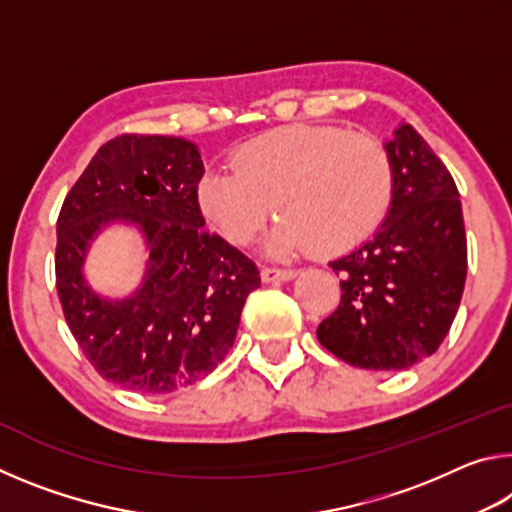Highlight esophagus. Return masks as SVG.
Wrapping results in <instances>:
<instances>
[{
  "instance_id": "esophagus-1",
  "label": "esophagus",
  "mask_w": 512,
  "mask_h": 512,
  "mask_svg": "<svg viewBox=\"0 0 512 512\" xmlns=\"http://www.w3.org/2000/svg\"><path fill=\"white\" fill-rule=\"evenodd\" d=\"M296 277L293 268H277V266H264L262 268V280L264 282H287Z\"/></svg>"
}]
</instances>
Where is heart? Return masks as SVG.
<instances>
[{
    "label": "heart",
    "instance_id": "1",
    "mask_svg": "<svg viewBox=\"0 0 512 512\" xmlns=\"http://www.w3.org/2000/svg\"><path fill=\"white\" fill-rule=\"evenodd\" d=\"M393 192L391 153L375 137L291 124L239 146L232 167L207 169L198 205L235 246L259 235L275 203L282 216L268 239L273 253H343L379 228Z\"/></svg>",
    "mask_w": 512,
    "mask_h": 512
}]
</instances>
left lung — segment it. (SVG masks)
<instances>
[{
	"mask_svg": "<svg viewBox=\"0 0 512 512\" xmlns=\"http://www.w3.org/2000/svg\"><path fill=\"white\" fill-rule=\"evenodd\" d=\"M386 151L395 171L391 210L375 237L329 264L341 275V302L316 329L334 357L370 370L431 357L454 323L467 275L452 173L409 124Z\"/></svg>",
	"mask_w": 512,
	"mask_h": 512,
	"instance_id": "1",
	"label": "left lung"
}]
</instances>
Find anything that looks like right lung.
<instances>
[{"instance_id": "obj_1", "label": "right lung", "mask_w": 512, "mask_h": 512, "mask_svg": "<svg viewBox=\"0 0 512 512\" xmlns=\"http://www.w3.org/2000/svg\"><path fill=\"white\" fill-rule=\"evenodd\" d=\"M203 160L183 137L119 135L69 189L56 232V289L67 327L103 379L167 395L221 363L241 309L259 287L255 262L205 228ZM141 225L152 246L145 287L108 303L84 287L80 264L108 220Z\"/></svg>"}]
</instances>
